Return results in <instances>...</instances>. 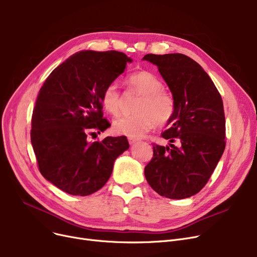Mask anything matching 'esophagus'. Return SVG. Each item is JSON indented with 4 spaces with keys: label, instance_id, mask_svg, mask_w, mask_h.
<instances>
[{
    "label": "esophagus",
    "instance_id": "esophagus-1",
    "mask_svg": "<svg viewBox=\"0 0 257 257\" xmlns=\"http://www.w3.org/2000/svg\"><path fill=\"white\" fill-rule=\"evenodd\" d=\"M128 142H129V144H130V145H133V144H137V143L139 142V140H137V139H132V138H129V139H128Z\"/></svg>",
    "mask_w": 257,
    "mask_h": 257
}]
</instances>
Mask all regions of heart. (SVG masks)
I'll return each mask as SVG.
<instances>
[{
	"mask_svg": "<svg viewBox=\"0 0 257 257\" xmlns=\"http://www.w3.org/2000/svg\"><path fill=\"white\" fill-rule=\"evenodd\" d=\"M127 85L142 96L137 107V114L115 119L112 130L118 136L140 139L156 124L163 125L171 119L175 111V102L171 93L164 89V83L153 73L141 71L127 78ZM104 109L117 115L121 108V96L115 83L108 84L101 97Z\"/></svg>",
	"mask_w": 257,
	"mask_h": 257,
	"instance_id": "b5f03b06",
	"label": "heart"
}]
</instances>
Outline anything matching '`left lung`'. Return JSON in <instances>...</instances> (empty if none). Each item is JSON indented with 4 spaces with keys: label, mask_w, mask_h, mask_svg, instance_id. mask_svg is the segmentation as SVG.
I'll list each match as a JSON object with an SVG mask.
<instances>
[{
    "label": "left lung",
    "mask_w": 257,
    "mask_h": 257,
    "mask_svg": "<svg viewBox=\"0 0 257 257\" xmlns=\"http://www.w3.org/2000/svg\"><path fill=\"white\" fill-rule=\"evenodd\" d=\"M143 60L158 67L175 102L170 128L161 134L170 144L154 145L145 177L160 196L190 198L207 183L225 150L221 94L202 66L183 54H147Z\"/></svg>",
    "instance_id": "left-lung-1"
}]
</instances>
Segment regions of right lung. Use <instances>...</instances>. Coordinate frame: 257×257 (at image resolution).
I'll return each instance as SVG.
<instances>
[{
    "label": "right lung",
    "mask_w": 257,
    "mask_h": 257,
    "mask_svg": "<svg viewBox=\"0 0 257 257\" xmlns=\"http://www.w3.org/2000/svg\"><path fill=\"white\" fill-rule=\"evenodd\" d=\"M128 62L132 59L117 51H80L57 66L40 88L31 144L40 173L59 190L73 196L96 193L109 179L115 159L129 149L126 137L87 140L89 131L110 126L103 118L102 92Z\"/></svg>",
    "instance_id": "right-lung-1"
}]
</instances>
